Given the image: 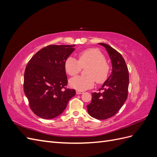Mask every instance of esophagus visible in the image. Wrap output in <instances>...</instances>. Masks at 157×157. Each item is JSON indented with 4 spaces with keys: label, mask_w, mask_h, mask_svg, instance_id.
<instances>
[{
    "label": "esophagus",
    "mask_w": 157,
    "mask_h": 157,
    "mask_svg": "<svg viewBox=\"0 0 157 157\" xmlns=\"http://www.w3.org/2000/svg\"><path fill=\"white\" fill-rule=\"evenodd\" d=\"M76 93H77V94H83L84 92L81 91V90H77V91H76Z\"/></svg>",
    "instance_id": "esophagus-1"
}]
</instances>
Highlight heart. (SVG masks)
<instances>
[{
    "label": "heart",
    "instance_id": "heart-1",
    "mask_svg": "<svg viewBox=\"0 0 157 157\" xmlns=\"http://www.w3.org/2000/svg\"><path fill=\"white\" fill-rule=\"evenodd\" d=\"M78 60L69 56L65 60V70L70 77H75L85 68V75L71 78L69 84L78 90L92 88L95 80L98 84L105 82L111 72V65L106 61L105 56L96 48H88L79 52Z\"/></svg>",
    "mask_w": 157,
    "mask_h": 157
}]
</instances>
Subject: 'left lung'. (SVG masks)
I'll list each match as a JSON object with an SVG mask.
<instances>
[{
	"label": "left lung",
	"mask_w": 157,
	"mask_h": 157,
	"mask_svg": "<svg viewBox=\"0 0 157 157\" xmlns=\"http://www.w3.org/2000/svg\"><path fill=\"white\" fill-rule=\"evenodd\" d=\"M106 48L112 62L113 71L99 92L92 93V101L87 105L89 115L98 120L115 115L128 97L129 73L125 60L116 50L107 44L99 43Z\"/></svg>",
	"instance_id": "left-lung-1"
}]
</instances>
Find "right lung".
I'll return each mask as SVG.
<instances>
[{
  "label": "right lung",
  "instance_id": "1",
  "mask_svg": "<svg viewBox=\"0 0 157 157\" xmlns=\"http://www.w3.org/2000/svg\"><path fill=\"white\" fill-rule=\"evenodd\" d=\"M75 45H49L42 48L28 62L23 90L36 115L51 119L63 113L75 90L67 88L64 65L75 50Z\"/></svg>",
  "mask_w": 157,
  "mask_h": 157
}]
</instances>
